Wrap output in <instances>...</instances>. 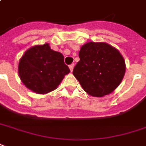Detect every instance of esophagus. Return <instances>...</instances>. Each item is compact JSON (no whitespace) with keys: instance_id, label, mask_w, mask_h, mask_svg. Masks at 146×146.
<instances>
[{"instance_id":"1","label":"esophagus","mask_w":146,"mask_h":146,"mask_svg":"<svg viewBox=\"0 0 146 146\" xmlns=\"http://www.w3.org/2000/svg\"><path fill=\"white\" fill-rule=\"evenodd\" d=\"M74 64H71L70 66H69V68H70V70H71V71H73V69H74Z\"/></svg>"}]
</instances>
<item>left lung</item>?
<instances>
[{"mask_svg":"<svg viewBox=\"0 0 146 146\" xmlns=\"http://www.w3.org/2000/svg\"><path fill=\"white\" fill-rule=\"evenodd\" d=\"M73 75L85 92L102 97L120 85L125 73V62L119 50L105 42H90L81 46Z\"/></svg>","mask_w":146,"mask_h":146,"instance_id":"obj_1","label":"left lung"}]
</instances>
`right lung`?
<instances>
[{
    "label": "right lung",
    "instance_id": "right-lung-1",
    "mask_svg": "<svg viewBox=\"0 0 146 146\" xmlns=\"http://www.w3.org/2000/svg\"><path fill=\"white\" fill-rule=\"evenodd\" d=\"M69 72L63 55L51 50L48 43L27 50L18 65V74L23 84L38 94H46L57 88Z\"/></svg>",
    "mask_w": 146,
    "mask_h": 146
}]
</instances>
